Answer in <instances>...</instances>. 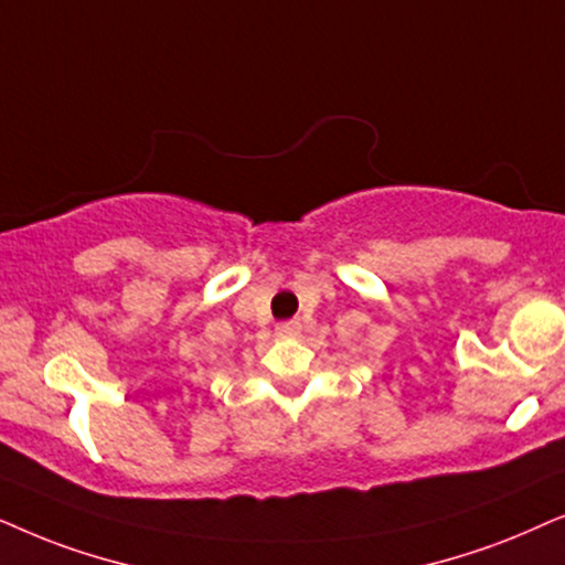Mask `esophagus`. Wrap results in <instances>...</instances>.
I'll list each match as a JSON object with an SVG mask.
<instances>
[{
	"label": "esophagus",
	"mask_w": 565,
	"mask_h": 565,
	"mask_svg": "<svg viewBox=\"0 0 565 565\" xmlns=\"http://www.w3.org/2000/svg\"><path fill=\"white\" fill-rule=\"evenodd\" d=\"M299 333H302V322H299V320L278 322V326H276V335L278 338H297Z\"/></svg>",
	"instance_id": "esophagus-1"
}]
</instances>
